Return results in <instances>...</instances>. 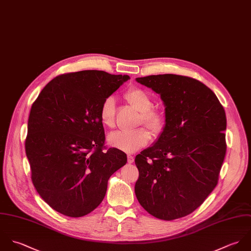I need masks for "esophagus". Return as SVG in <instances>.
I'll return each mask as SVG.
<instances>
[{
  "label": "esophagus",
  "mask_w": 251,
  "mask_h": 251,
  "mask_svg": "<svg viewBox=\"0 0 251 251\" xmlns=\"http://www.w3.org/2000/svg\"><path fill=\"white\" fill-rule=\"evenodd\" d=\"M128 163L129 164H132L133 162H134V160H135V158H134V156H132V155H128Z\"/></svg>",
  "instance_id": "obj_1"
}]
</instances>
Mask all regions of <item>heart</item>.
Masks as SVG:
<instances>
[{"label":"heart","instance_id":"heart-1","mask_svg":"<svg viewBox=\"0 0 251 251\" xmlns=\"http://www.w3.org/2000/svg\"><path fill=\"white\" fill-rule=\"evenodd\" d=\"M125 98L134 107L141 111L139 125H146L154 135H160L166 126L165 112L153 108V100L150 93L140 87H132L125 93ZM100 122L107 128L115 124V100L106 97L100 106ZM151 140V133L145 127L132 131H116L108 136V144L120 151L133 153L145 148Z\"/></svg>","mask_w":251,"mask_h":251}]
</instances>
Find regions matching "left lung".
Returning a JSON list of instances; mask_svg holds the SVG:
<instances>
[{
    "label": "left lung",
    "instance_id": "obj_1",
    "mask_svg": "<svg viewBox=\"0 0 251 251\" xmlns=\"http://www.w3.org/2000/svg\"><path fill=\"white\" fill-rule=\"evenodd\" d=\"M136 80L160 94L166 106L161 136L135 158L137 199L156 218L184 217L217 185L227 149L225 110L195 78L166 74Z\"/></svg>",
    "mask_w": 251,
    "mask_h": 251
}]
</instances>
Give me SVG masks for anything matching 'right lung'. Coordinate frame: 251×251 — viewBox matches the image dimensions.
Instances as JSON below:
<instances>
[{"label":"right lung","mask_w":251,"mask_h":251,"mask_svg":"<svg viewBox=\"0 0 251 251\" xmlns=\"http://www.w3.org/2000/svg\"><path fill=\"white\" fill-rule=\"evenodd\" d=\"M130 78L87 70L60 75L32 104L25 141L33 184L54 210L84 216L104 198L127 155L104 147L100 106Z\"/></svg>","instance_id":"add662e5"}]
</instances>
